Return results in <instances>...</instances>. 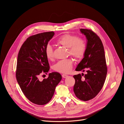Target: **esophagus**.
Here are the masks:
<instances>
[{"mask_svg":"<svg viewBox=\"0 0 124 124\" xmlns=\"http://www.w3.org/2000/svg\"><path fill=\"white\" fill-rule=\"evenodd\" d=\"M67 77H68V76H67V75H66V74H63L62 75V77L63 78H66Z\"/></svg>","mask_w":124,"mask_h":124,"instance_id":"1","label":"esophagus"}]
</instances>
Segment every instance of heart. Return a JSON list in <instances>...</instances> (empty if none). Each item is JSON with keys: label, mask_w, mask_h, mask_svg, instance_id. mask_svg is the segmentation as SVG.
<instances>
[{"label": "heart", "mask_w": 124, "mask_h": 124, "mask_svg": "<svg viewBox=\"0 0 124 124\" xmlns=\"http://www.w3.org/2000/svg\"><path fill=\"white\" fill-rule=\"evenodd\" d=\"M56 43L68 48L69 54L78 59L83 57L87 47L86 42L83 39H79L77 36L70 34L62 35L56 41ZM45 53L48 59L52 60L53 59V48L51 45L48 44L46 46ZM73 65V60L67 59L57 62L53 66V69L59 72L68 73L72 70Z\"/></svg>", "instance_id": "obj_1"}]
</instances>
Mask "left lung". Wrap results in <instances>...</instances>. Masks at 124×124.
<instances>
[{
    "label": "left lung",
    "mask_w": 124,
    "mask_h": 124,
    "mask_svg": "<svg viewBox=\"0 0 124 124\" xmlns=\"http://www.w3.org/2000/svg\"><path fill=\"white\" fill-rule=\"evenodd\" d=\"M85 36L86 50L84 58L78 65L76 70L84 72V78L81 80L82 73L74 75L73 91L77 98L88 101L95 97L102 89L107 74V67L103 44L99 37L91 30L80 29Z\"/></svg>",
    "instance_id": "1"
}]
</instances>
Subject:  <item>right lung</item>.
Wrapping results in <instances>:
<instances>
[{"label":"right lung","instance_id":"1","mask_svg":"<svg viewBox=\"0 0 124 124\" xmlns=\"http://www.w3.org/2000/svg\"><path fill=\"white\" fill-rule=\"evenodd\" d=\"M53 31L29 37L22 45L17 56L16 78L24 94L31 102L44 105L53 97L55 87L62 77L58 72L48 74L40 81L41 74L48 72L49 63L45 50L54 35Z\"/></svg>","mask_w":124,"mask_h":124}]
</instances>
